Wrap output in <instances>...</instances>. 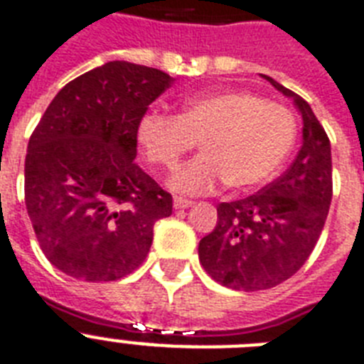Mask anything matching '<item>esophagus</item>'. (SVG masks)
Wrapping results in <instances>:
<instances>
[{"mask_svg":"<svg viewBox=\"0 0 364 364\" xmlns=\"http://www.w3.org/2000/svg\"><path fill=\"white\" fill-rule=\"evenodd\" d=\"M191 204H193V200L184 199V197H175V199H173V206H175V208H178V210L189 208Z\"/></svg>","mask_w":364,"mask_h":364,"instance_id":"1","label":"esophagus"}]
</instances>
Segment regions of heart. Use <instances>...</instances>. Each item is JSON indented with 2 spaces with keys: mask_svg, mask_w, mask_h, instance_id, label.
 <instances>
[{
  "mask_svg": "<svg viewBox=\"0 0 364 364\" xmlns=\"http://www.w3.org/2000/svg\"><path fill=\"white\" fill-rule=\"evenodd\" d=\"M145 158L173 171L199 141L203 154L171 178L180 193H206L227 184L249 189L262 184L287 160L296 139V117L287 106L247 91L191 96L178 115L149 111L137 128Z\"/></svg>",
  "mask_w": 364,
  "mask_h": 364,
  "instance_id": "b5f03b06",
  "label": "heart"
}]
</instances>
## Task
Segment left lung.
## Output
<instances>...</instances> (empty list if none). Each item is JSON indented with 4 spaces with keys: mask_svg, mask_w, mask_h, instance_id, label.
Returning <instances> with one entry per match:
<instances>
[{
    "mask_svg": "<svg viewBox=\"0 0 364 364\" xmlns=\"http://www.w3.org/2000/svg\"><path fill=\"white\" fill-rule=\"evenodd\" d=\"M296 102L303 145L294 164L272 184L245 199L218 206L215 229L199 242L210 277L234 290H268L290 279L311 257L333 197L331 145L301 96L264 76Z\"/></svg>",
    "mask_w": 364,
    "mask_h": 364,
    "instance_id": "1",
    "label": "left lung"
}]
</instances>
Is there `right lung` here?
I'll list each match as a JSON object with an SVG mask.
<instances>
[{
	"label": "right lung",
	"mask_w": 364,
	"mask_h": 364,
	"mask_svg": "<svg viewBox=\"0 0 364 364\" xmlns=\"http://www.w3.org/2000/svg\"><path fill=\"white\" fill-rule=\"evenodd\" d=\"M173 77L109 61L57 92L29 137L26 206L42 253L87 283L137 269L173 197L139 165L137 128Z\"/></svg>",
	"instance_id": "right-lung-1"
}]
</instances>
